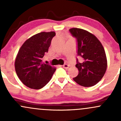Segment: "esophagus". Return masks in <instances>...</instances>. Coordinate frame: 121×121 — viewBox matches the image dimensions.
Segmentation results:
<instances>
[{
  "mask_svg": "<svg viewBox=\"0 0 121 121\" xmlns=\"http://www.w3.org/2000/svg\"><path fill=\"white\" fill-rule=\"evenodd\" d=\"M69 67V65L68 64H64L63 65V68L65 69H68Z\"/></svg>",
  "mask_w": 121,
  "mask_h": 121,
  "instance_id": "esophagus-1",
  "label": "esophagus"
}]
</instances>
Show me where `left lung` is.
Listing matches in <instances>:
<instances>
[{
  "mask_svg": "<svg viewBox=\"0 0 121 121\" xmlns=\"http://www.w3.org/2000/svg\"><path fill=\"white\" fill-rule=\"evenodd\" d=\"M69 32L77 41V55L76 67L78 74L73 80L80 85L90 87L97 84L104 77L107 68V59L102 44L93 34L82 29L73 28Z\"/></svg>",
  "mask_w": 121,
  "mask_h": 121,
  "instance_id": "left-lung-1",
  "label": "left lung"
}]
</instances>
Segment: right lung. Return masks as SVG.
<instances>
[{"label": "right lung", "mask_w": 121, "mask_h": 121, "mask_svg": "<svg viewBox=\"0 0 121 121\" xmlns=\"http://www.w3.org/2000/svg\"><path fill=\"white\" fill-rule=\"evenodd\" d=\"M55 35L53 31L39 33L27 39L20 47L15 59V70L20 81L27 87L42 88L56 71L55 68L42 62Z\"/></svg>", "instance_id": "add662e5"}]
</instances>
